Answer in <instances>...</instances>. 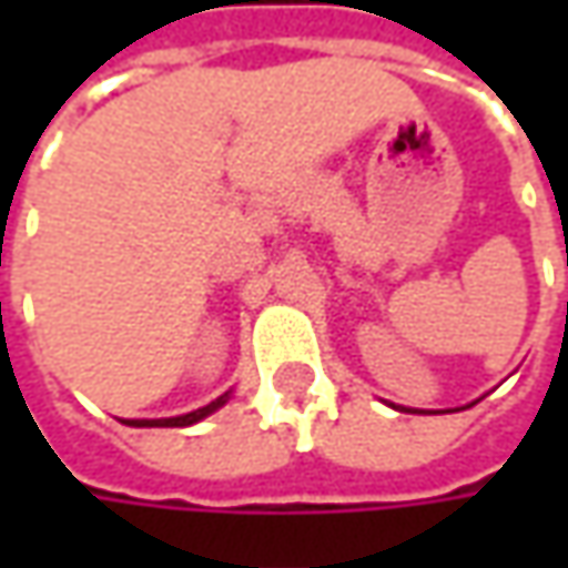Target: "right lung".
<instances>
[{"mask_svg": "<svg viewBox=\"0 0 568 568\" xmlns=\"http://www.w3.org/2000/svg\"><path fill=\"white\" fill-rule=\"evenodd\" d=\"M230 398V392H224L217 402L205 404V407H199V410H189L183 417H164V420H129V426H192L199 424V420H205L207 414H214L217 407H224Z\"/></svg>", "mask_w": 568, "mask_h": 568, "instance_id": "1", "label": "right lung"}]
</instances>
